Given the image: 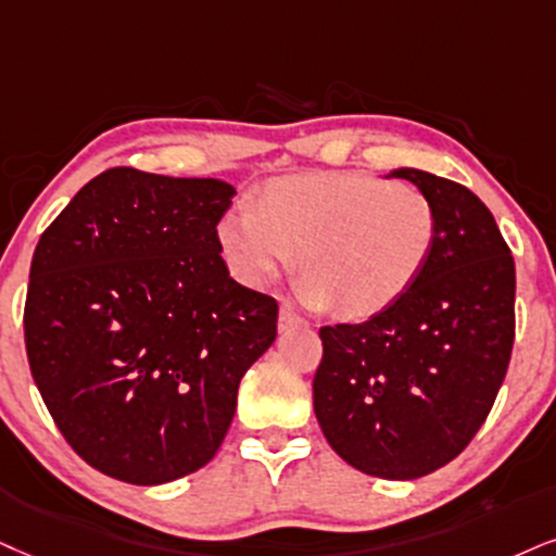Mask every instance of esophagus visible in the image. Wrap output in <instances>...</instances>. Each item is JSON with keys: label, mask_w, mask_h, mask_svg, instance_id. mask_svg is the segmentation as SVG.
I'll use <instances>...</instances> for the list:
<instances>
[{"label": "esophagus", "mask_w": 556, "mask_h": 556, "mask_svg": "<svg viewBox=\"0 0 556 556\" xmlns=\"http://www.w3.org/2000/svg\"><path fill=\"white\" fill-rule=\"evenodd\" d=\"M299 327H306V321L299 317L296 312L289 309V306H280L278 312V332H293Z\"/></svg>", "instance_id": "34e87169"}]
</instances>
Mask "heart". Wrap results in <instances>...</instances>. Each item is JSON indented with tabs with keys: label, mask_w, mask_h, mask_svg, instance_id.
<instances>
[{
	"label": "heart",
	"mask_w": 556,
	"mask_h": 556,
	"mask_svg": "<svg viewBox=\"0 0 556 556\" xmlns=\"http://www.w3.org/2000/svg\"><path fill=\"white\" fill-rule=\"evenodd\" d=\"M435 205L422 190L363 173L276 177L252 208L222 216L216 244L247 289H267L293 263L314 306L366 319L413 289L433 255Z\"/></svg>",
	"instance_id": "obj_1"
}]
</instances>
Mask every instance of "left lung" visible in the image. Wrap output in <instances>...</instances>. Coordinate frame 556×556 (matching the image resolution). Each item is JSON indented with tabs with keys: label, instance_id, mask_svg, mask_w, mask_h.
<instances>
[{
	"label": "left lung",
	"instance_id": "8db88e82",
	"mask_svg": "<svg viewBox=\"0 0 556 556\" xmlns=\"http://www.w3.org/2000/svg\"><path fill=\"white\" fill-rule=\"evenodd\" d=\"M387 177L433 201V255L389 309L321 327L314 413L351 467L417 479L462 454L495 404L516 338V263L469 188L413 167Z\"/></svg>",
	"mask_w": 556,
	"mask_h": 556
}]
</instances>
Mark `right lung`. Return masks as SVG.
I'll use <instances>...</instances> for the list:
<instances>
[{"label": "right lung", "mask_w": 556, "mask_h": 556, "mask_svg": "<svg viewBox=\"0 0 556 556\" xmlns=\"http://www.w3.org/2000/svg\"><path fill=\"white\" fill-rule=\"evenodd\" d=\"M214 177L113 167L40 235L25 348L48 413L89 467L164 484L216 456L278 304L229 276Z\"/></svg>", "instance_id": "obj_1"}]
</instances>
